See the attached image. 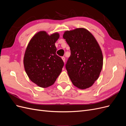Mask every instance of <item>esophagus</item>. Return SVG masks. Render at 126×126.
Segmentation results:
<instances>
[{
    "instance_id": "obj_1",
    "label": "esophagus",
    "mask_w": 126,
    "mask_h": 126,
    "mask_svg": "<svg viewBox=\"0 0 126 126\" xmlns=\"http://www.w3.org/2000/svg\"><path fill=\"white\" fill-rule=\"evenodd\" d=\"M62 59H63V62L64 63V62H65V58H64V57H62Z\"/></svg>"
}]
</instances>
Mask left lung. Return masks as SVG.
Segmentation results:
<instances>
[{"mask_svg":"<svg viewBox=\"0 0 126 126\" xmlns=\"http://www.w3.org/2000/svg\"><path fill=\"white\" fill-rule=\"evenodd\" d=\"M71 55L66 64L68 76L75 86L86 89L93 85L103 66L101 48L94 37L84 28L64 32Z\"/></svg>","mask_w":126,"mask_h":126,"instance_id":"left-lung-1","label":"left lung"}]
</instances>
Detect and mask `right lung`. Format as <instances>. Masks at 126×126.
<instances>
[{"label":"right lung","instance_id":"add662e5","mask_svg":"<svg viewBox=\"0 0 126 126\" xmlns=\"http://www.w3.org/2000/svg\"><path fill=\"white\" fill-rule=\"evenodd\" d=\"M57 32L48 35L45 31L35 34L29 41L24 57L25 71L30 80L41 88L52 85L62 72L64 63L56 54Z\"/></svg>","mask_w":126,"mask_h":126}]
</instances>
